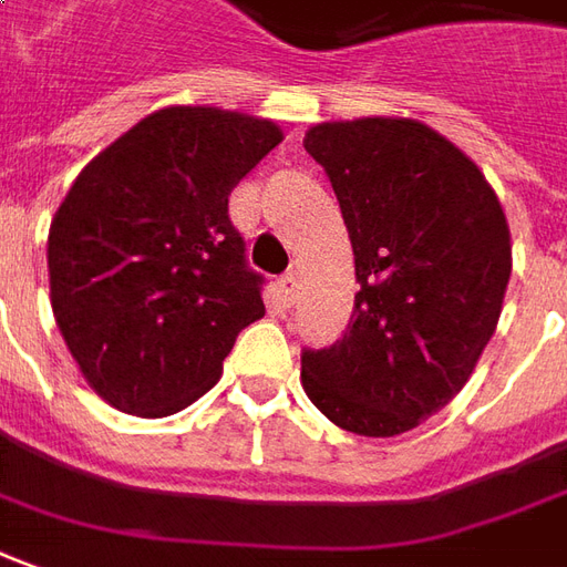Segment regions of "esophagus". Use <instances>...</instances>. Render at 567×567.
Masks as SVG:
<instances>
[{"mask_svg": "<svg viewBox=\"0 0 567 567\" xmlns=\"http://www.w3.org/2000/svg\"><path fill=\"white\" fill-rule=\"evenodd\" d=\"M277 292H280V302H284V306H292L296 296H299V277L292 275V271L280 277V280H277Z\"/></svg>", "mask_w": 567, "mask_h": 567, "instance_id": "1", "label": "esophagus"}]
</instances>
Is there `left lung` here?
<instances>
[{
  "label": "left lung",
  "mask_w": 567,
  "mask_h": 567,
  "mask_svg": "<svg viewBox=\"0 0 567 567\" xmlns=\"http://www.w3.org/2000/svg\"><path fill=\"white\" fill-rule=\"evenodd\" d=\"M321 163L354 252V315L302 351V389L346 432L392 439L470 382L497 330L513 240L485 172L410 116L318 123Z\"/></svg>",
  "instance_id": "left-lung-1"
}]
</instances>
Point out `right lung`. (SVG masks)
Segmentation results:
<instances>
[{
	"mask_svg": "<svg viewBox=\"0 0 567 567\" xmlns=\"http://www.w3.org/2000/svg\"><path fill=\"white\" fill-rule=\"evenodd\" d=\"M284 132L221 107H163L107 144L49 228L58 330L111 408L169 416L206 395L259 321L228 197Z\"/></svg>",
	"mask_w": 567,
	"mask_h": 567,
	"instance_id": "1",
	"label": "right lung"
}]
</instances>
